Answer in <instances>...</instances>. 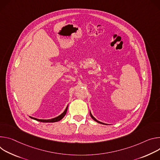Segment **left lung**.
I'll return each mask as SVG.
<instances>
[{
    "label": "left lung",
    "instance_id": "left-lung-1",
    "mask_svg": "<svg viewBox=\"0 0 160 160\" xmlns=\"http://www.w3.org/2000/svg\"><path fill=\"white\" fill-rule=\"evenodd\" d=\"M90 116L92 117V118L94 120V121H95L96 122H98V123H100V124H103V125H107V124H105V123H103V122H100V121H98L97 119H96L93 116V115L92 114V113H91V112H90Z\"/></svg>",
    "mask_w": 160,
    "mask_h": 160
}]
</instances>
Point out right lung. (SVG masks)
Here are the masks:
<instances>
[{
	"instance_id": "1",
	"label": "right lung",
	"mask_w": 160,
	"mask_h": 160,
	"mask_svg": "<svg viewBox=\"0 0 160 160\" xmlns=\"http://www.w3.org/2000/svg\"><path fill=\"white\" fill-rule=\"evenodd\" d=\"M67 109H68V105L67 106V108H65V111H63V113H62L60 115H59L58 116H57L56 118L49 119H39L35 118H33V117H31V116H29V117L30 118L33 119H35V120L38 121H41V122H57V121H60L65 116V114L67 113Z\"/></svg>"
}]
</instances>
